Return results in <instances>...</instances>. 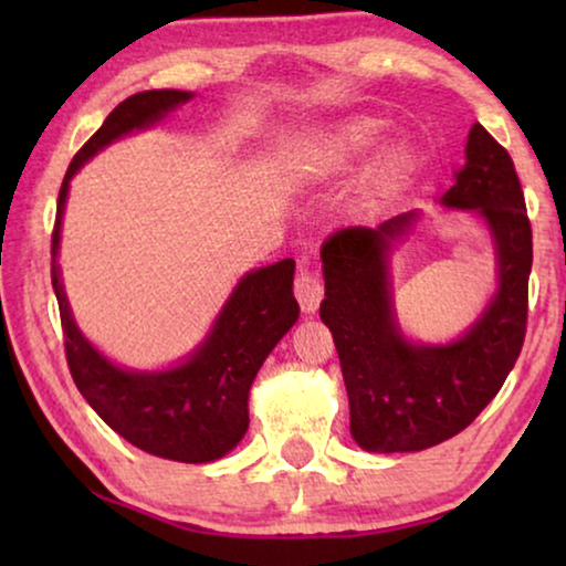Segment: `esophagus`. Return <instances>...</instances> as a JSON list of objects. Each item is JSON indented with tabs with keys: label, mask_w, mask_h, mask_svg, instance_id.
Returning <instances> with one entry per match:
<instances>
[{
	"label": "esophagus",
	"mask_w": 566,
	"mask_h": 566,
	"mask_svg": "<svg viewBox=\"0 0 566 566\" xmlns=\"http://www.w3.org/2000/svg\"><path fill=\"white\" fill-rule=\"evenodd\" d=\"M293 293H296L301 312L314 314L324 298V285L319 277L308 273V270H301V273L296 275V281H293Z\"/></svg>",
	"instance_id": "esophagus-1"
}]
</instances>
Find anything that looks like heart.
<instances>
[{
  "mask_svg": "<svg viewBox=\"0 0 566 566\" xmlns=\"http://www.w3.org/2000/svg\"><path fill=\"white\" fill-rule=\"evenodd\" d=\"M378 130H381V126H378L374 118H353V120L337 123L327 136V151L335 159L355 157V154L366 151L368 146L376 142ZM412 159H415L412 146L405 142H397L386 146V149L378 154L376 172L381 177H397L405 172V169H409Z\"/></svg>",
  "mask_w": 566,
  "mask_h": 566,
  "instance_id": "obj_1",
  "label": "heart"
}]
</instances>
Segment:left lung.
Masks as SVG:
<instances>
[{"label": "left lung", "mask_w": 566, "mask_h": 566, "mask_svg": "<svg viewBox=\"0 0 566 566\" xmlns=\"http://www.w3.org/2000/svg\"><path fill=\"white\" fill-rule=\"evenodd\" d=\"M484 221L497 260V291L476 322L446 345L405 337L391 289V250L420 211H407L376 229L335 231L322 247L327 324L350 399V432L363 451L409 453L443 443L476 420L497 397L525 337L531 221L510 154L474 123L467 165L438 200Z\"/></svg>", "instance_id": "1"}]
</instances>
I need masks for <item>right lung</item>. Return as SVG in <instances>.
Here are the masks:
<instances>
[{"mask_svg":"<svg viewBox=\"0 0 566 566\" xmlns=\"http://www.w3.org/2000/svg\"><path fill=\"white\" fill-rule=\"evenodd\" d=\"M192 99V92L149 90L123 99L97 134L76 151L59 190L56 227L51 237V283L56 291L66 363L90 407L130 446L182 463H211L237 448L250 428V389L254 376L281 337L298 319L293 298L291 258L252 270L216 316L211 332L188 358L165 370L123 368L105 358L69 308L59 268L61 219L69 182L107 144L151 128L167 113Z\"/></svg>","mask_w":566,"mask_h":566,"instance_id":"obj_1","label":"right lung"}]
</instances>
